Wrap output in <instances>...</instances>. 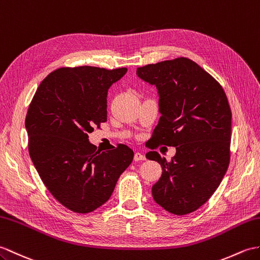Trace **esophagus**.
<instances>
[{"instance_id": "obj_1", "label": "esophagus", "mask_w": 260, "mask_h": 260, "mask_svg": "<svg viewBox=\"0 0 260 260\" xmlns=\"http://www.w3.org/2000/svg\"><path fill=\"white\" fill-rule=\"evenodd\" d=\"M146 158H145V156L141 153H135L134 155V160L135 161H140V160H145Z\"/></svg>"}]
</instances>
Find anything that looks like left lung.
Listing matches in <instances>:
<instances>
[{"label": "left lung", "mask_w": 260, "mask_h": 260, "mask_svg": "<svg viewBox=\"0 0 260 260\" xmlns=\"http://www.w3.org/2000/svg\"><path fill=\"white\" fill-rule=\"evenodd\" d=\"M136 74L159 96L161 116L150 141L176 148L170 161L154 150L146 154L162 170L152 188L154 201L178 216L195 212L218 188L229 165L227 96L212 75L186 57L138 68Z\"/></svg>", "instance_id": "left-lung-1"}]
</instances>
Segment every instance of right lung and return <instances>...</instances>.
<instances>
[{"mask_svg": "<svg viewBox=\"0 0 260 260\" xmlns=\"http://www.w3.org/2000/svg\"><path fill=\"white\" fill-rule=\"evenodd\" d=\"M127 69L62 68L36 89L25 118L28 153L42 182L72 212L105 204L134 157L126 145L99 152L88 133L107 120V92Z\"/></svg>", "mask_w": 260, "mask_h": 260, "instance_id": "1", "label": "right lung"}]
</instances>
